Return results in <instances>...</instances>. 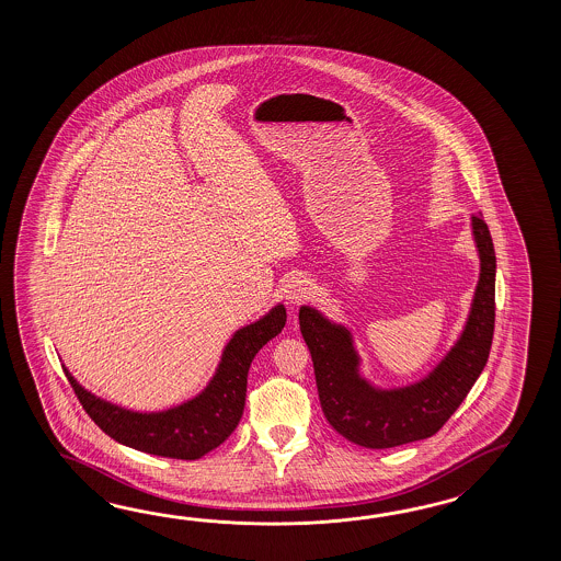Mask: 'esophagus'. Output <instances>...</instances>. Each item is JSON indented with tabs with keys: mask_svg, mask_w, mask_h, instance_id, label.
Returning a JSON list of instances; mask_svg holds the SVG:
<instances>
[{
	"mask_svg": "<svg viewBox=\"0 0 561 561\" xmlns=\"http://www.w3.org/2000/svg\"><path fill=\"white\" fill-rule=\"evenodd\" d=\"M314 293V286L309 278H295L290 280V285L286 286V300L290 305H302L305 300H309Z\"/></svg>",
	"mask_w": 561,
	"mask_h": 561,
	"instance_id": "obj_1",
	"label": "esophagus"
}]
</instances>
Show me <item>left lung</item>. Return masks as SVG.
I'll list each match as a JSON object with an SVG mask.
<instances>
[{
    "mask_svg": "<svg viewBox=\"0 0 561 561\" xmlns=\"http://www.w3.org/2000/svg\"><path fill=\"white\" fill-rule=\"evenodd\" d=\"M471 227L481 273L466 329L442 363L415 385L373 387L358 373L360 358L345 327L310 307L298 310L322 413L348 442L389 449L427 439L442 430L476 385L488 363L495 329V251L481 216H471Z\"/></svg>",
    "mask_w": 561,
    "mask_h": 561,
    "instance_id": "left-lung-1",
    "label": "left lung"
}]
</instances>
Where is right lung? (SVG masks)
<instances>
[{"instance_id": "1", "label": "right lung", "mask_w": 561, "mask_h": 561, "mask_svg": "<svg viewBox=\"0 0 561 561\" xmlns=\"http://www.w3.org/2000/svg\"><path fill=\"white\" fill-rule=\"evenodd\" d=\"M285 322V307L276 305L263 319L242 327L230 339L216 375L203 393L160 413H136L112 405L85 391L68 369L64 370L85 413L114 442L144 454L192 461L227 442L237 430L244 411L252 358L283 331Z\"/></svg>"}]
</instances>
